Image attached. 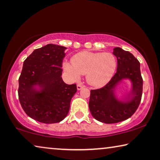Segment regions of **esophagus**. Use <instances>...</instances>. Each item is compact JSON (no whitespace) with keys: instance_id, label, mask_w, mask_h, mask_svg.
<instances>
[{"instance_id":"obj_1","label":"esophagus","mask_w":160,"mask_h":160,"mask_svg":"<svg viewBox=\"0 0 160 160\" xmlns=\"http://www.w3.org/2000/svg\"><path fill=\"white\" fill-rule=\"evenodd\" d=\"M84 87H85L84 85H81V84H78L77 89H78V90H80L81 89H82V88H84Z\"/></svg>"}]
</instances>
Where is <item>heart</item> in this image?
I'll return each instance as SVG.
<instances>
[{"instance_id":"1","label":"heart","mask_w":160,"mask_h":160,"mask_svg":"<svg viewBox=\"0 0 160 160\" xmlns=\"http://www.w3.org/2000/svg\"><path fill=\"white\" fill-rule=\"evenodd\" d=\"M72 63L65 62L63 68L73 80L86 75L88 82L95 87H102L111 80L117 68L115 57L110 52L82 51L75 54Z\"/></svg>"}]
</instances>
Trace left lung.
<instances>
[{"label": "left lung", "mask_w": 160, "mask_h": 160, "mask_svg": "<svg viewBox=\"0 0 160 160\" xmlns=\"http://www.w3.org/2000/svg\"><path fill=\"white\" fill-rule=\"evenodd\" d=\"M113 54L118 60L115 75L107 85L97 90H91L89 108L95 120L106 124L117 123L130 118L135 112L141 102L143 80L140 63L129 51L115 48ZM132 82L131 92L125 101L117 99L114 90L122 79Z\"/></svg>", "instance_id": "8db88e82"}]
</instances>
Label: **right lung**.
I'll return each mask as SVG.
<instances>
[{
  "instance_id": "right-lung-1",
  "label": "right lung",
  "mask_w": 160,
  "mask_h": 160,
  "mask_svg": "<svg viewBox=\"0 0 160 160\" xmlns=\"http://www.w3.org/2000/svg\"><path fill=\"white\" fill-rule=\"evenodd\" d=\"M66 48L48 44L35 49L26 59L19 78L18 98L25 112L45 124L60 122L67 116L76 84L62 79Z\"/></svg>"
}]
</instances>
